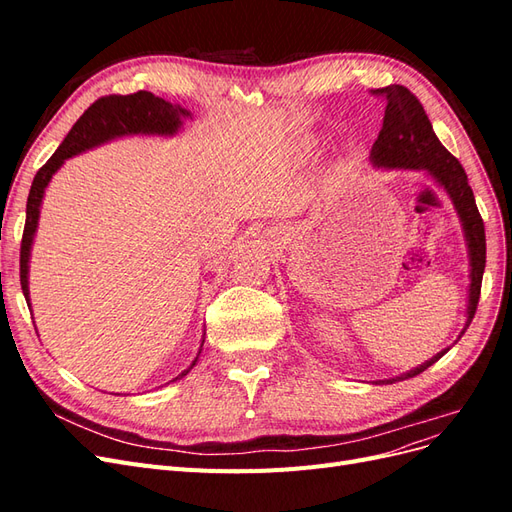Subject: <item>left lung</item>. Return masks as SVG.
Wrapping results in <instances>:
<instances>
[{
    "label": "left lung",
    "instance_id": "obj_1",
    "mask_svg": "<svg viewBox=\"0 0 512 512\" xmlns=\"http://www.w3.org/2000/svg\"><path fill=\"white\" fill-rule=\"evenodd\" d=\"M371 96L382 98L386 102L382 130L378 141L371 147V158L378 166H401V168H423L436 179L442 188L453 198L455 209L466 230V239L470 247V265H472V284H470V303H468V322L466 329L476 314L478 299H480V284H483L485 258H487V243H485V224L480 218L472 188L468 183V175L459 160L448 153L446 147L433 134L431 121L425 113V108L412 91L404 85H389L382 89H371ZM448 350V348H446ZM440 352L433 356L425 365L416 367L410 374L393 378L386 382H397L404 378L418 376L421 371L440 361L446 354Z\"/></svg>",
    "mask_w": 512,
    "mask_h": 512
}]
</instances>
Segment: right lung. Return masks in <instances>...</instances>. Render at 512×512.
Masks as SVG:
<instances>
[{
	"instance_id": "1",
	"label": "right lung",
	"mask_w": 512,
	"mask_h": 512,
	"mask_svg": "<svg viewBox=\"0 0 512 512\" xmlns=\"http://www.w3.org/2000/svg\"><path fill=\"white\" fill-rule=\"evenodd\" d=\"M190 113L183 111L179 106L153 96L151 91H136L130 96H104L91 104L87 111L74 123L64 143L53 153L51 160L46 162L34 177L32 190L27 196V218L21 239V288L25 299L29 301L27 290V262L29 250H32L34 232L38 226L40 203L44 196V188L49 185L55 170L64 164V160L76 156L89 147H96L104 141H111L115 136L126 134H175L181 126V117H188ZM198 361V356H196ZM196 361L192 365H196ZM185 369L181 376L188 374ZM179 376V378H181Z\"/></svg>"
}]
</instances>
